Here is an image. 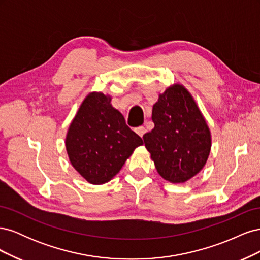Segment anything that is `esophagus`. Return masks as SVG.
<instances>
[{
    "label": "esophagus",
    "mask_w": 260,
    "mask_h": 260,
    "mask_svg": "<svg viewBox=\"0 0 260 260\" xmlns=\"http://www.w3.org/2000/svg\"><path fill=\"white\" fill-rule=\"evenodd\" d=\"M136 132L141 138H143V136L145 135V132H146V129L144 127H138V128H136Z\"/></svg>",
    "instance_id": "esophagus-1"
}]
</instances>
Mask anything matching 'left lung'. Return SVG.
Instances as JSON below:
<instances>
[{"instance_id": "obj_1", "label": "left lung", "mask_w": 260, "mask_h": 260, "mask_svg": "<svg viewBox=\"0 0 260 260\" xmlns=\"http://www.w3.org/2000/svg\"><path fill=\"white\" fill-rule=\"evenodd\" d=\"M151 132L143 136L157 172L171 183H184L204 168L211 135L195 100L184 85L174 83L153 106Z\"/></svg>"}]
</instances>
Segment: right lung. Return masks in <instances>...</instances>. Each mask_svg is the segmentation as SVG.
I'll use <instances>...</instances> for the list:
<instances>
[{
	"label": "right lung",
	"mask_w": 260,
	"mask_h": 260,
	"mask_svg": "<svg viewBox=\"0 0 260 260\" xmlns=\"http://www.w3.org/2000/svg\"><path fill=\"white\" fill-rule=\"evenodd\" d=\"M112 96L91 92L69 125L65 140L69 161L91 184H104L120 171L135 149L143 144L111 104Z\"/></svg>",
	"instance_id": "obj_1"
}]
</instances>
